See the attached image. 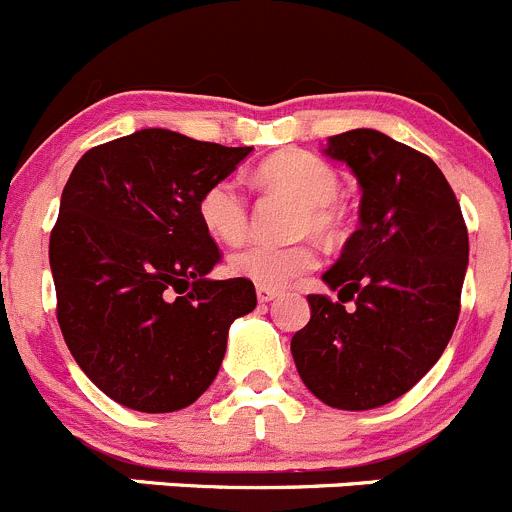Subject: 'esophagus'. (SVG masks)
<instances>
[{
	"instance_id": "esophagus-1",
	"label": "esophagus",
	"mask_w": 512,
	"mask_h": 512,
	"mask_svg": "<svg viewBox=\"0 0 512 512\" xmlns=\"http://www.w3.org/2000/svg\"><path fill=\"white\" fill-rule=\"evenodd\" d=\"M280 290L278 288H267V285H257V298H260V303H267V300L278 298Z\"/></svg>"
}]
</instances>
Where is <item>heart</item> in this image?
Returning a JSON list of instances; mask_svg holds the SVG:
<instances>
[{
    "mask_svg": "<svg viewBox=\"0 0 512 512\" xmlns=\"http://www.w3.org/2000/svg\"><path fill=\"white\" fill-rule=\"evenodd\" d=\"M265 186H275L293 194L300 202L295 217V232H313L321 240H333L341 229V209L336 197L341 191V176L328 161L308 154V151H285L272 156L257 171ZM199 219L207 234L219 242H240L250 222L247 197L237 179H219L204 189L199 197ZM318 262L308 242L293 245H270V242H250L232 252L227 267L234 278L252 280L267 288H280L293 278L310 272Z\"/></svg>",
    "mask_w": 512,
    "mask_h": 512,
    "instance_id": "heart-1",
    "label": "heart"
}]
</instances>
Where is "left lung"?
Masks as SVG:
<instances>
[{"label":"left lung","instance_id":"8db88e82","mask_svg":"<svg viewBox=\"0 0 512 512\" xmlns=\"http://www.w3.org/2000/svg\"><path fill=\"white\" fill-rule=\"evenodd\" d=\"M326 154L361 184V227L323 275L338 300L308 295L310 321L290 351L323 404L364 412L407 394L439 361L460 318L470 242L427 154L371 128L331 136Z\"/></svg>","mask_w":512,"mask_h":512}]
</instances>
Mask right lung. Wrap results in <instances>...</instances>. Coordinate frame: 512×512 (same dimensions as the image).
Instances as JSON below:
<instances>
[{"instance_id":"add662e5","label":"right lung","mask_w":512,"mask_h":512,"mask_svg":"<svg viewBox=\"0 0 512 512\" xmlns=\"http://www.w3.org/2000/svg\"><path fill=\"white\" fill-rule=\"evenodd\" d=\"M250 151L143 128L90 148L62 189L57 323L85 376L123 407L194 404L222 366L229 323L257 305L252 280H207L222 250L197 209Z\"/></svg>"}]
</instances>
